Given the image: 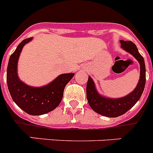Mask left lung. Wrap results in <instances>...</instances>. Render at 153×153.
Returning <instances> with one entry per match:
<instances>
[{"label": "left lung", "instance_id": "1", "mask_svg": "<svg viewBox=\"0 0 153 153\" xmlns=\"http://www.w3.org/2000/svg\"><path fill=\"white\" fill-rule=\"evenodd\" d=\"M121 47L134 56L140 65V76L135 90L121 98H108L99 94L94 82L89 76L86 84V98L93 110L107 117H117L126 113L140 99L146 84V66L144 59L132 41L120 40Z\"/></svg>", "mask_w": 153, "mask_h": 153}]
</instances>
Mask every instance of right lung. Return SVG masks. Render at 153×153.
Here are the masks:
<instances>
[{"label": "right lung", "mask_w": 153, "mask_h": 153, "mask_svg": "<svg viewBox=\"0 0 153 153\" xmlns=\"http://www.w3.org/2000/svg\"><path fill=\"white\" fill-rule=\"evenodd\" d=\"M31 38L25 39L10 55L7 70V83L13 100L19 107L30 115L38 116L52 111L63 98L65 86L74 74H61L49 84L33 87L23 83L17 75V62L23 47Z\"/></svg>", "instance_id": "right-lung-1"}]
</instances>
